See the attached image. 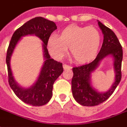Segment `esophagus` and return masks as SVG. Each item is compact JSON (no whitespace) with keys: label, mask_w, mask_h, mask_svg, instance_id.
I'll return each mask as SVG.
<instances>
[{"label":"esophagus","mask_w":127,"mask_h":127,"mask_svg":"<svg viewBox=\"0 0 127 127\" xmlns=\"http://www.w3.org/2000/svg\"><path fill=\"white\" fill-rule=\"evenodd\" d=\"M63 68L64 70H66V69H71V66H69L68 64H63Z\"/></svg>","instance_id":"1"}]
</instances>
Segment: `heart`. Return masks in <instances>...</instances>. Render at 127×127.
<instances>
[{"label":"heart","instance_id":"heart-1","mask_svg":"<svg viewBox=\"0 0 127 127\" xmlns=\"http://www.w3.org/2000/svg\"><path fill=\"white\" fill-rule=\"evenodd\" d=\"M101 41V33L95 27L71 25L62 31L59 37L51 35L47 49L52 57L60 60L69 47V54L75 62L85 63L97 53Z\"/></svg>","mask_w":127,"mask_h":127}]
</instances>
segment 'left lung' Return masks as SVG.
<instances>
[{"mask_svg":"<svg viewBox=\"0 0 127 127\" xmlns=\"http://www.w3.org/2000/svg\"><path fill=\"white\" fill-rule=\"evenodd\" d=\"M98 24L103 34V42L100 52L93 62L73 68L72 93L75 100L84 106H95L106 101L114 92L122 77V46L116 35L111 29L99 21H98ZM108 55H111L114 60L115 82L107 92L100 93L93 88L91 84V73L98 67L100 61Z\"/></svg>","mask_w":127,"mask_h":127,"instance_id":"left-lung-1","label":"left lung"}]
</instances>
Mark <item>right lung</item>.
Instances as JSON below:
<instances>
[{"label":"right lung","mask_w":127,"mask_h":127,"mask_svg":"<svg viewBox=\"0 0 127 127\" xmlns=\"http://www.w3.org/2000/svg\"><path fill=\"white\" fill-rule=\"evenodd\" d=\"M56 29L57 26L52 21L42 17L32 18L15 31L7 49L6 63L10 87L18 98L32 106H41L50 101L52 96L53 84L63 72V63L50 58L47 48L48 39ZM29 34L38 36L43 42L45 61L36 82L30 88L24 89L18 85L14 80L10 66V60L18 41L22 36Z\"/></svg>","instance_id":"right-lung-1"}]
</instances>
